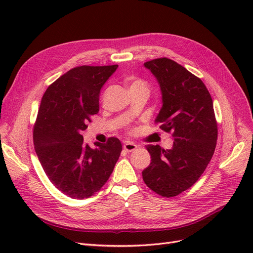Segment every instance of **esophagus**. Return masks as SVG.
<instances>
[{
    "mask_svg": "<svg viewBox=\"0 0 253 253\" xmlns=\"http://www.w3.org/2000/svg\"><path fill=\"white\" fill-rule=\"evenodd\" d=\"M137 148H138V145L133 143V142H126V143L124 144V149H125V151H126V152H133V151H135Z\"/></svg>",
    "mask_w": 253,
    "mask_h": 253,
    "instance_id": "34e87169",
    "label": "esophagus"
}]
</instances>
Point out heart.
<instances>
[{"instance_id": "heart-1", "label": "heart", "mask_w": 253, "mask_h": 253, "mask_svg": "<svg viewBox=\"0 0 253 253\" xmlns=\"http://www.w3.org/2000/svg\"><path fill=\"white\" fill-rule=\"evenodd\" d=\"M128 88H129V89L140 88V89L148 90V84L145 83L143 80H141V79H134V80H132L131 82H129Z\"/></svg>"}]
</instances>
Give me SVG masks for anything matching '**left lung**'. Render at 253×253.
Masks as SVG:
<instances>
[{"mask_svg":"<svg viewBox=\"0 0 253 253\" xmlns=\"http://www.w3.org/2000/svg\"><path fill=\"white\" fill-rule=\"evenodd\" d=\"M154 75L163 106L155 119L160 128L172 132L170 150L148 144L151 164L142 178L157 194L173 197L192 187L206 170L217 140V124L210 93L203 81L168 58L145 62Z\"/></svg>","mask_w":253,"mask_h":253,"instance_id":"left-lung-1","label":"left lung"}]
</instances>
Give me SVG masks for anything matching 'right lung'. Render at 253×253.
Here are the masks:
<instances>
[{"instance_id": "1", "label": "right lung", "mask_w": 253, "mask_h": 253, "mask_svg": "<svg viewBox=\"0 0 253 253\" xmlns=\"http://www.w3.org/2000/svg\"><path fill=\"white\" fill-rule=\"evenodd\" d=\"M118 65L78 66L45 91L34 127L35 150L45 174L72 198L90 197L108 181L122 151L118 138L91 149L82 132L99 111L104 83Z\"/></svg>"}]
</instances>
